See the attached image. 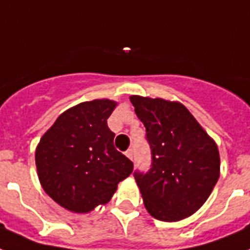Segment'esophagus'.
Wrapping results in <instances>:
<instances>
[{
  "label": "esophagus",
  "mask_w": 250,
  "mask_h": 250,
  "mask_svg": "<svg viewBox=\"0 0 250 250\" xmlns=\"http://www.w3.org/2000/svg\"><path fill=\"white\" fill-rule=\"evenodd\" d=\"M125 155H127V158H129V159H133V149H128L127 151H125Z\"/></svg>",
  "instance_id": "34e87169"
}]
</instances>
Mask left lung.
Here are the masks:
<instances>
[{
	"mask_svg": "<svg viewBox=\"0 0 250 250\" xmlns=\"http://www.w3.org/2000/svg\"><path fill=\"white\" fill-rule=\"evenodd\" d=\"M151 149L149 172H135L147 212L159 221L191 216L209 198L220 177L214 140L177 101L129 97Z\"/></svg>",
	"mask_w": 250,
	"mask_h": 250,
	"instance_id": "left-lung-1",
	"label": "left lung"
}]
</instances>
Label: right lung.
Returning a JSON list of instances; mask_svg holds the SVG:
<instances>
[{"mask_svg":"<svg viewBox=\"0 0 250 250\" xmlns=\"http://www.w3.org/2000/svg\"><path fill=\"white\" fill-rule=\"evenodd\" d=\"M117 103L109 99L70 107L47 129L36 149L42 188L59 206L88 213L104 206L118 184L133 171V163L114 147L107 127Z\"/></svg>","mask_w":250,"mask_h":250,"instance_id":"add662e5","label":"right lung"}]
</instances>
